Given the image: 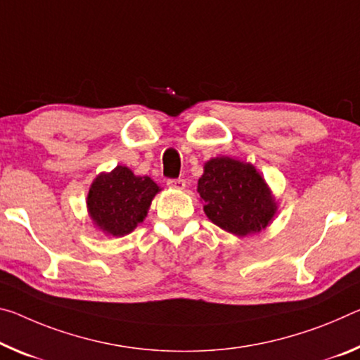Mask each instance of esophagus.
I'll return each instance as SVG.
<instances>
[{"label":"esophagus","instance_id":"1","mask_svg":"<svg viewBox=\"0 0 360 360\" xmlns=\"http://www.w3.org/2000/svg\"><path fill=\"white\" fill-rule=\"evenodd\" d=\"M167 184L171 187V189H178V191H182L186 187V181L184 179H168Z\"/></svg>","mask_w":360,"mask_h":360}]
</instances>
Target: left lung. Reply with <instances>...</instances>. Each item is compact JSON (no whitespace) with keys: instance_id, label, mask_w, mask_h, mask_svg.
Masks as SVG:
<instances>
[{"instance_id":"left-lung-1","label":"left lung","mask_w":360,"mask_h":360,"mask_svg":"<svg viewBox=\"0 0 360 360\" xmlns=\"http://www.w3.org/2000/svg\"><path fill=\"white\" fill-rule=\"evenodd\" d=\"M197 192L210 221L238 237L264 229L277 208L258 171L229 157L205 165Z\"/></svg>"}]
</instances>
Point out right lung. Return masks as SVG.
<instances>
[{"instance_id":"right-lung-1","label":"right lung","mask_w":360,"mask_h":360,"mask_svg":"<svg viewBox=\"0 0 360 360\" xmlns=\"http://www.w3.org/2000/svg\"><path fill=\"white\" fill-rule=\"evenodd\" d=\"M158 186L147 176H134L127 167L101 174L88 193L93 221L110 236H127L144 221Z\"/></svg>"}]
</instances>
